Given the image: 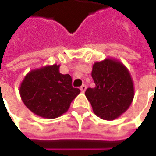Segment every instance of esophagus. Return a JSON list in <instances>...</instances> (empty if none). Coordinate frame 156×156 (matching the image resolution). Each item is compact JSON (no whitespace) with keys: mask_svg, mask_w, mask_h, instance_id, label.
<instances>
[{"mask_svg":"<svg viewBox=\"0 0 156 156\" xmlns=\"http://www.w3.org/2000/svg\"><path fill=\"white\" fill-rule=\"evenodd\" d=\"M80 89H81V91L82 92V93H84V92L86 91V89H87V86L83 84V85H82V86L80 87Z\"/></svg>","mask_w":156,"mask_h":156,"instance_id":"34e87169","label":"esophagus"}]
</instances>
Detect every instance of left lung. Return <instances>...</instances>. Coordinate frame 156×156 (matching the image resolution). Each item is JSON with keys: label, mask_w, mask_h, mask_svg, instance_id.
<instances>
[{"label": "left lung", "mask_w": 156, "mask_h": 156, "mask_svg": "<svg viewBox=\"0 0 156 156\" xmlns=\"http://www.w3.org/2000/svg\"><path fill=\"white\" fill-rule=\"evenodd\" d=\"M92 78L95 87H88L85 95L94 113L101 119L113 121L128 110L135 88L129 69L114 58H107L93 65Z\"/></svg>", "instance_id": "obj_1"}]
</instances>
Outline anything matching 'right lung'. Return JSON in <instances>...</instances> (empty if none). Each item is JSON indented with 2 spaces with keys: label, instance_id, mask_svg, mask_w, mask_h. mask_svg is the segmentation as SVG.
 I'll use <instances>...</instances> for the list:
<instances>
[{
  "label": "right lung",
  "instance_id": "1",
  "mask_svg": "<svg viewBox=\"0 0 156 156\" xmlns=\"http://www.w3.org/2000/svg\"><path fill=\"white\" fill-rule=\"evenodd\" d=\"M59 68L60 65L54 64L33 69L21 81V100L38 116L55 119L62 115L81 92L73 87L71 76L61 74Z\"/></svg>",
  "mask_w": 156,
  "mask_h": 156
}]
</instances>
